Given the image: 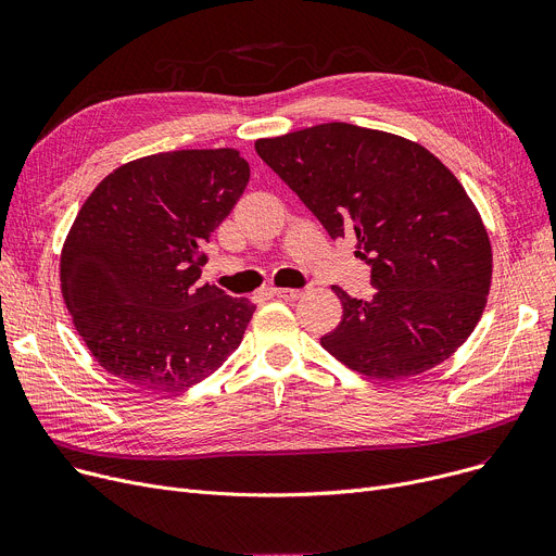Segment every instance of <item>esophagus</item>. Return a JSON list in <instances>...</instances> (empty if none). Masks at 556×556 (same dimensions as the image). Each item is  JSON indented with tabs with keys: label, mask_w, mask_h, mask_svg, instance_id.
<instances>
[{
	"label": "esophagus",
	"mask_w": 556,
	"mask_h": 556,
	"mask_svg": "<svg viewBox=\"0 0 556 556\" xmlns=\"http://www.w3.org/2000/svg\"><path fill=\"white\" fill-rule=\"evenodd\" d=\"M273 295L286 302H298L302 298V290L298 288H273Z\"/></svg>",
	"instance_id": "esophagus-1"
}]
</instances>
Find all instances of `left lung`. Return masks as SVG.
Listing matches in <instances>:
<instances>
[{"instance_id":"1","label":"left lung","mask_w":556,"mask_h":556,"mask_svg":"<svg viewBox=\"0 0 556 556\" xmlns=\"http://www.w3.org/2000/svg\"><path fill=\"white\" fill-rule=\"evenodd\" d=\"M331 239H356L376 295L342 302L319 338L349 369L417 376L451 358L482 317L491 243L473 200L421 143L352 124H319L254 143Z\"/></svg>"}]
</instances>
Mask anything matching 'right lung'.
I'll return each instance as SVG.
<instances>
[{
    "label": "right lung",
    "mask_w": 556,
    "mask_h": 556,
    "mask_svg": "<svg viewBox=\"0 0 556 556\" xmlns=\"http://www.w3.org/2000/svg\"><path fill=\"white\" fill-rule=\"evenodd\" d=\"M233 149L170 151L112 170L83 202L61 254V286L99 365L143 390L178 392L243 340L254 304L200 286L202 245L245 191Z\"/></svg>",
    "instance_id": "add662e5"
}]
</instances>
